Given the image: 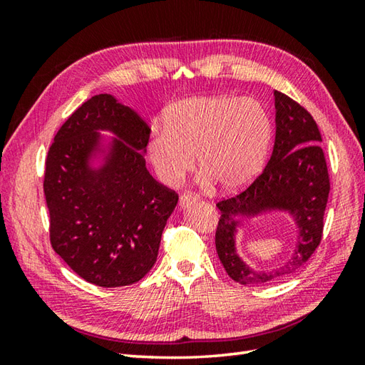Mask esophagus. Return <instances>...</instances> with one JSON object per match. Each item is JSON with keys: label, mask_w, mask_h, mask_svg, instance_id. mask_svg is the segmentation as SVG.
<instances>
[{"label": "esophagus", "mask_w": 365, "mask_h": 365, "mask_svg": "<svg viewBox=\"0 0 365 365\" xmlns=\"http://www.w3.org/2000/svg\"><path fill=\"white\" fill-rule=\"evenodd\" d=\"M197 197L195 195H191V192H183V195L178 197V205H180V208H187L192 204H196Z\"/></svg>", "instance_id": "34e87169"}]
</instances>
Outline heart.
<instances>
[{
	"label": "heart",
	"mask_w": 365,
	"mask_h": 365,
	"mask_svg": "<svg viewBox=\"0 0 365 365\" xmlns=\"http://www.w3.org/2000/svg\"><path fill=\"white\" fill-rule=\"evenodd\" d=\"M271 120L257 100L227 96L195 97L173 105L165 128L152 131L145 153L155 175L177 187L196 165L202 183L222 190L247 187L265 165Z\"/></svg>",
	"instance_id": "obj_1"
}]
</instances>
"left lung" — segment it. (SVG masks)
Masks as SVG:
<instances>
[{
	"instance_id": "8db88e82",
	"label": "left lung",
	"mask_w": 365,
	"mask_h": 365,
	"mask_svg": "<svg viewBox=\"0 0 365 365\" xmlns=\"http://www.w3.org/2000/svg\"><path fill=\"white\" fill-rule=\"evenodd\" d=\"M274 108L276 138L268 165L245 191L216 204L221 210L216 252L227 274L242 285L268 284L294 273L322 242L329 175L320 130L304 108L279 91H274ZM276 211L289 212L295 221V251L281 267L255 270L236 254L237 227L245 219Z\"/></svg>"
}]
</instances>
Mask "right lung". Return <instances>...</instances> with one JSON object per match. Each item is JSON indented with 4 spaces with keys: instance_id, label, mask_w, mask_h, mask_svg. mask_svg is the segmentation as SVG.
Wrapping results in <instances>:
<instances>
[{
    "instance_id": "1",
    "label": "right lung",
    "mask_w": 365,
    "mask_h": 365,
    "mask_svg": "<svg viewBox=\"0 0 365 365\" xmlns=\"http://www.w3.org/2000/svg\"><path fill=\"white\" fill-rule=\"evenodd\" d=\"M110 130V142L99 135ZM150 128L110 94L84 102L54 136L43 192L54 252L98 287L138 282L153 267L178 202L145 168Z\"/></svg>"
}]
</instances>
